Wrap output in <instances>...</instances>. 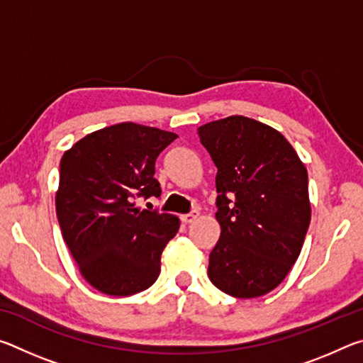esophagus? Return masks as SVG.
<instances>
[{
	"label": "esophagus",
	"mask_w": 363,
	"mask_h": 363,
	"mask_svg": "<svg viewBox=\"0 0 363 363\" xmlns=\"http://www.w3.org/2000/svg\"><path fill=\"white\" fill-rule=\"evenodd\" d=\"M200 216V213L199 211H192V213H189V214H182L181 216V220L182 223H186V224H190V223H194V220Z\"/></svg>",
	"instance_id": "esophagus-1"
}]
</instances>
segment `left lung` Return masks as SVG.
<instances>
[{
  "label": "left lung",
  "mask_w": 363,
  "mask_h": 363,
  "mask_svg": "<svg viewBox=\"0 0 363 363\" xmlns=\"http://www.w3.org/2000/svg\"><path fill=\"white\" fill-rule=\"evenodd\" d=\"M216 174L220 237L208 277L233 298L277 288L303 248L311 223L307 169L281 134L242 115L199 128Z\"/></svg>",
  "instance_id": "8db88e82"
}]
</instances>
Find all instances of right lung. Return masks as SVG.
Returning <instances> with one entry per match:
<instances>
[{
    "instance_id": "1",
    "label": "right lung",
    "mask_w": 363,
    "mask_h": 363,
    "mask_svg": "<svg viewBox=\"0 0 363 363\" xmlns=\"http://www.w3.org/2000/svg\"><path fill=\"white\" fill-rule=\"evenodd\" d=\"M177 134L126 121L79 139L60 160L56 211L64 242L91 286L130 296L158 279L179 230L174 214L139 210L160 196L155 160Z\"/></svg>"
}]
</instances>
